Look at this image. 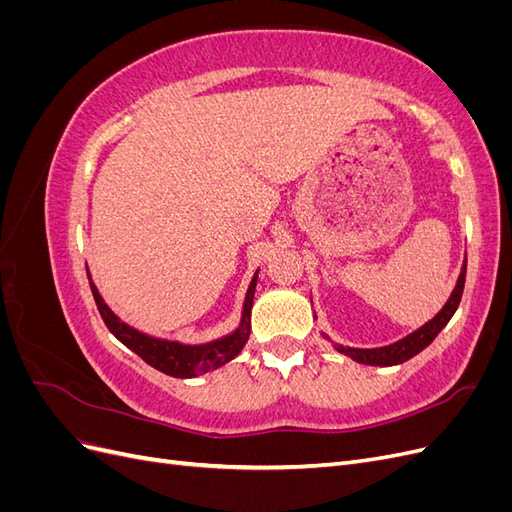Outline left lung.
I'll list each match as a JSON object with an SVG mask.
<instances>
[{
    "mask_svg": "<svg viewBox=\"0 0 512 512\" xmlns=\"http://www.w3.org/2000/svg\"><path fill=\"white\" fill-rule=\"evenodd\" d=\"M466 262L463 260L461 265V273L457 277V284L451 292V297L446 299V303L442 305L440 312L433 316L429 322H425L423 327H418L416 331H412L410 335L397 339L395 344L389 346H380V348H352V346H342L337 342H331L333 348L339 354H346L350 356L352 361L356 363H363V365H378V367H391V365H399V363H406L412 356H416L421 350H425L436 335L446 327L448 320L453 318V314L457 312V305L461 301V294H463V284H466ZM316 318V314H314ZM324 339H329V335H324Z\"/></svg>",
    "mask_w": 512,
    "mask_h": 512,
    "instance_id": "1",
    "label": "left lung"
}]
</instances>
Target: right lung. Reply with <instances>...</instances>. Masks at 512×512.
Segmentation results:
<instances>
[{
	"mask_svg": "<svg viewBox=\"0 0 512 512\" xmlns=\"http://www.w3.org/2000/svg\"><path fill=\"white\" fill-rule=\"evenodd\" d=\"M87 277H89L91 292H94L98 312L108 327V331H111L123 346L141 356L147 365L156 367L166 376L196 378L200 374H207V371L218 369V367L226 365L228 361L235 359V356L243 350L247 337H250L252 303H254V292H256L258 269L252 275L250 286H247V290H245L241 318H239V324L235 327V331H230L222 337L209 339V342H198V344H183V342H177V339L149 335L145 331H138V329L130 327L128 322H123L113 312V309L106 305L98 286L91 282L89 271H87Z\"/></svg>",
	"mask_w": 512,
	"mask_h": 512,
	"instance_id": "obj_1",
	"label": "right lung"
}]
</instances>
